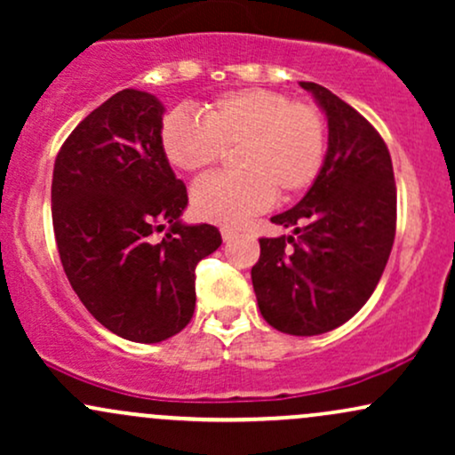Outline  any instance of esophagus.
Instances as JSON below:
<instances>
[{"label": "esophagus", "instance_id": "34e87169", "mask_svg": "<svg viewBox=\"0 0 455 455\" xmlns=\"http://www.w3.org/2000/svg\"><path fill=\"white\" fill-rule=\"evenodd\" d=\"M220 233H222V239H224V242H231V239L237 237V228H228V227H224Z\"/></svg>", "mask_w": 455, "mask_h": 455}]
</instances>
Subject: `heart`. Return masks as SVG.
<instances>
[{
  "label": "heart",
  "mask_w": 455,
  "mask_h": 455,
  "mask_svg": "<svg viewBox=\"0 0 455 455\" xmlns=\"http://www.w3.org/2000/svg\"><path fill=\"white\" fill-rule=\"evenodd\" d=\"M166 160L186 173L210 169L224 149L235 151L237 175H210L192 188V210L201 220L239 227L269 210L275 190L299 195L315 184L327 151L325 119L312 104L284 93L228 92L201 108V117L175 108L162 119Z\"/></svg>",
  "instance_id": "heart-1"
}]
</instances>
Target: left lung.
I'll list each match as a JSON object with an SVG mask.
<instances>
[{"instance_id":"obj_1","label":"left lung","mask_w":455,"mask_h":455,"mask_svg":"<svg viewBox=\"0 0 455 455\" xmlns=\"http://www.w3.org/2000/svg\"><path fill=\"white\" fill-rule=\"evenodd\" d=\"M299 85L327 117L325 162L293 210L271 218L293 235L259 239L252 286L271 327L318 336L357 315L377 289L395 237V181L372 124L323 85Z\"/></svg>"}]
</instances>
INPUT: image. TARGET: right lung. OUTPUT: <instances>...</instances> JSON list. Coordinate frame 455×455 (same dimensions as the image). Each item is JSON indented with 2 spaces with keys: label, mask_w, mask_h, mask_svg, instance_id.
I'll use <instances>...</instances> for the list:
<instances>
[{
  "label": "right lung",
  "mask_w": 455,
  "mask_h": 455,
  "mask_svg": "<svg viewBox=\"0 0 455 455\" xmlns=\"http://www.w3.org/2000/svg\"><path fill=\"white\" fill-rule=\"evenodd\" d=\"M162 115L151 93L117 92L72 130L51 186L70 286L100 325L143 344L190 323L196 263L222 243L212 224L181 222L188 192L162 151Z\"/></svg>",
  "instance_id": "right-lung-1"
}]
</instances>
